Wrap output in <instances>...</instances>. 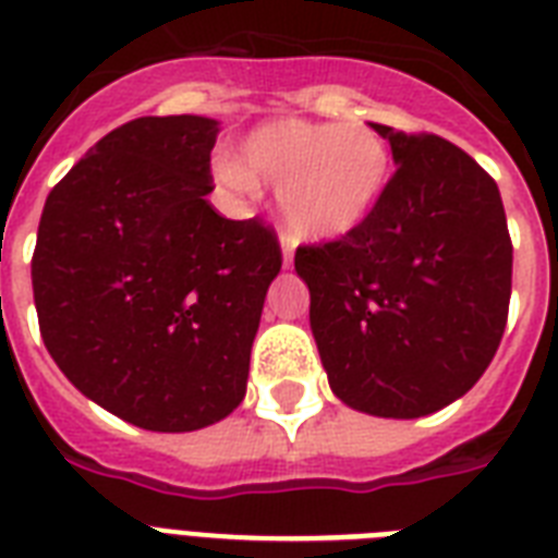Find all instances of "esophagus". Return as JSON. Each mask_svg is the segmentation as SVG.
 <instances>
[{"mask_svg": "<svg viewBox=\"0 0 558 558\" xmlns=\"http://www.w3.org/2000/svg\"><path fill=\"white\" fill-rule=\"evenodd\" d=\"M280 252H283V266H292V252H295V240L289 234H280Z\"/></svg>", "mask_w": 558, "mask_h": 558, "instance_id": "1", "label": "esophagus"}]
</instances>
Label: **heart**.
I'll return each mask as SVG.
<instances>
[{
	"label": "heart",
	"mask_w": 558,
	"mask_h": 558,
	"mask_svg": "<svg viewBox=\"0 0 558 558\" xmlns=\"http://www.w3.org/2000/svg\"><path fill=\"white\" fill-rule=\"evenodd\" d=\"M388 142L365 124H313L280 118L245 135L234 161L219 177L234 191L278 187V210L298 240L353 234L388 191Z\"/></svg>",
	"instance_id": "b5f03b06"
}]
</instances>
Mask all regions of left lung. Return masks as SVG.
I'll return each mask as SVG.
<instances>
[{"instance_id": "1", "label": "left lung", "mask_w": 558, "mask_h": 558, "mask_svg": "<svg viewBox=\"0 0 558 558\" xmlns=\"http://www.w3.org/2000/svg\"><path fill=\"white\" fill-rule=\"evenodd\" d=\"M388 138L393 177L353 234L295 252L332 393L414 420L475 385L507 327L512 243L498 185L440 135Z\"/></svg>"}]
</instances>
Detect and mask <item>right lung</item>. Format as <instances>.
<instances>
[{"instance_id": "right-lung-1", "label": "right lung", "mask_w": 558, "mask_h": 558, "mask_svg": "<svg viewBox=\"0 0 558 558\" xmlns=\"http://www.w3.org/2000/svg\"><path fill=\"white\" fill-rule=\"evenodd\" d=\"M219 121L135 118L48 193L31 283L65 379L147 432H196L245 397L278 236L205 199Z\"/></svg>"}]
</instances>
